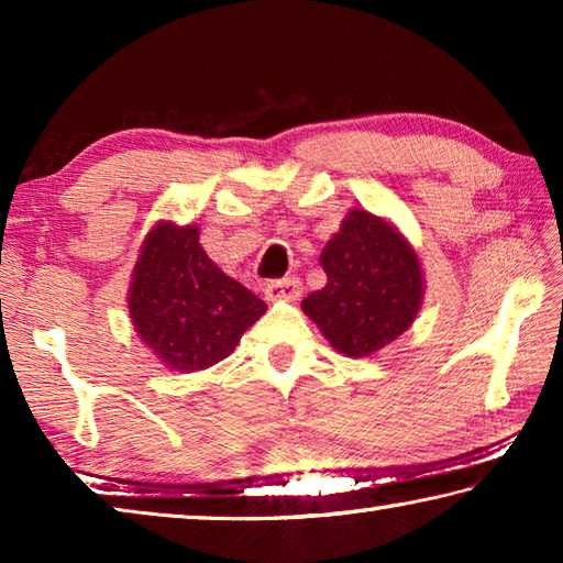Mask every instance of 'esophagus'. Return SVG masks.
Here are the masks:
<instances>
[{
	"label": "esophagus",
	"mask_w": 563,
	"mask_h": 563,
	"mask_svg": "<svg viewBox=\"0 0 563 563\" xmlns=\"http://www.w3.org/2000/svg\"><path fill=\"white\" fill-rule=\"evenodd\" d=\"M302 295V283L298 278H283L265 285V298L268 300H298Z\"/></svg>",
	"instance_id": "1"
}]
</instances>
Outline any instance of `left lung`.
I'll use <instances>...</instances> for the list:
<instances>
[{
    "mask_svg": "<svg viewBox=\"0 0 563 563\" xmlns=\"http://www.w3.org/2000/svg\"><path fill=\"white\" fill-rule=\"evenodd\" d=\"M322 290L302 300L330 345L347 357H367L412 325L424 295L422 265L397 228L352 208L322 247Z\"/></svg>",
    "mask_w": 563,
    "mask_h": 563,
    "instance_id": "8db88e82",
    "label": "left lung"
}]
</instances>
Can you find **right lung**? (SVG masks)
<instances>
[{"mask_svg": "<svg viewBox=\"0 0 563 563\" xmlns=\"http://www.w3.org/2000/svg\"><path fill=\"white\" fill-rule=\"evenodd\" d=\"M268 310L208 258L196 225L161 221L151 228L133 268V330L176 373L213 367Z\"/></svg>", "mask_w": 563, "mask_h": 563, "instance_id": "right-lung-1", "label": "right lung"}]
</instances>
